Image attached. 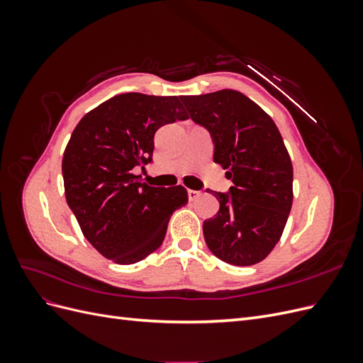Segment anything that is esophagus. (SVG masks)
I'll list each match as a JSON object with an SVG mask.
<instances>
[{
    "instance_id": "34e87169",
    "label": "esophagus",
    "mask_w": 363,
    "mask_h": 363,
    "mask_svg": "<svg viewBox=\"0 0 363 363\" xmlns=\"http://www.w3.org/2000/svg\"><path fill=\"white\" fill-rule=\"evenodd\" d=\"M188 195H189V200H191V201H195V200L199 199V196L201 195V192H200V191H194V189H189V191H188Z\"/></svg>"
}]
</instances>
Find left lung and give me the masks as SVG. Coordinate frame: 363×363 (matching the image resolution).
I'll list each match as a JSON object with an SVG mask.
<instances>
[{
	"mask_svg": "<svg viewBox=\"0 0 363 363\" xmlns=\"http://www.w3.org/2000/svg\"><path fill=\"white\" fill-rule=\"evenodd\" d=\"M188 118L208 130L215 163L233 182L213 192L218 213L203 233L213 255L230 265L250 267L280 240L292 207V162L272 118L233 89L180 96Z\"/></svg>",
	"mask_w": 363,
	"mask_h": 363,
	"instance_id": "1",
	"label": "left lung"
}]
</instances>
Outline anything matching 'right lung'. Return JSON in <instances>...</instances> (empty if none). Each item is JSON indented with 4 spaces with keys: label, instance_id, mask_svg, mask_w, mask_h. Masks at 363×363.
Here are the masks:
<instances>
[{
    "label": "right lung",
    "instance_id": "right-lung-1",
    "mask_svg": "<svg viewBox=\"0 0 363 363\" xmlns=\"http://www.w3.org/2000/svg\"><path fill=\"white\" fill-rule=\"evenodd\" d=\"M188 119L179 96L116 95L87 112L63 152L65 196L92 247L121 265L156 251L171 215L188 203L183 186L152 188L133 168L151 162L155 133Z\"/></svg>",
    "mask_w": 363,
    "mask_h": 363
}]
</instances>
